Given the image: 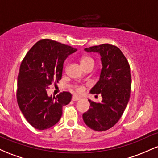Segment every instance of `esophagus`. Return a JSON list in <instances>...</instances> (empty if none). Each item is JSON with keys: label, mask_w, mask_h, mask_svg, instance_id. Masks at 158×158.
Listing matches in <instances>:
<instances>
[{"label": "esophagus", "mask_w": 158, "mask_h": 158, "mask_svg": "<svg viewBox=\"0 0 158 158\" xmlns=\"http://www.w3.org/2000/svg\"><path fill=\"white\" fill-rule=\"evenodd\" d=\"M80 99V97H77V96H73V97H72V100L73 101H78Z\"/></svg>", "instance_id": "1"}]
</instances>
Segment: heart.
Masks as SVG:
<instances>
[{
	"label": "heart",
	"instance_id": "obj_1",
	"mask_svg": "<svg viewBox=\"0 0 158 158\" xmlns=\"http://www.w3.org/2000/svg\"><path fill=\"white\" fill-rule=\"evenodd\" d=\"M90 62H94V60L92 58L89 57V56H83L81 59V64H88V63ZM76 89L77 90V91L81 92L83 90V88L81 86H79V85H77L76 86Z\"/></svg>",
	"mask_w": 158,
	"mask_h": 158
}]
</instances>
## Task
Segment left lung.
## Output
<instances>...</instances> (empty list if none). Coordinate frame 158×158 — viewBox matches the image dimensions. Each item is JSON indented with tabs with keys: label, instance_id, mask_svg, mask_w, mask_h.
Wrapping results in <instances>:
<instances>
[{
	"label": "left lung",
	"instance_id": "left-lung-1",
	"mask_svg": "<svg viewBox=\"0 0 158 158\" xmlns=\"http://www.w3.org/2000/svg\"><path fill=\"white\" fill-rule=\"evenodd\" d=\"M85 50L101 56L100 77L90 93L100 94L102 99L99 103L88 99L90 108L82 118L94 131H106L118 122L128 105L131 84L130 66L122 51L112 44L93 46Z\"/></svg>",
	"mask_w": 158,
	"mask_h": 158
}]
</instances>
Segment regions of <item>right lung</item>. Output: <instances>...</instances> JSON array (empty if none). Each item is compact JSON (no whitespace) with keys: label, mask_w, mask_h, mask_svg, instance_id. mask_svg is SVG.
<instances>
[{"label":"right lung","mask_w":158,"mask_h":158,"mask_svg":"<svg viewBox=\"0 0 158 158\" xmlns=\"http://www.w3.org/2000/svg\"><path fill=\"white\" fill-rule=\"evenodd\" d=\"M77 49L50 39L36 42L25 56L18 77L17 101L27 122L38 130L53 126L62 115V107L71 101L69 92L49 97L47 88L62 76L65 59Z\"/></svg>","instance_id":"1"}]
</instances>
